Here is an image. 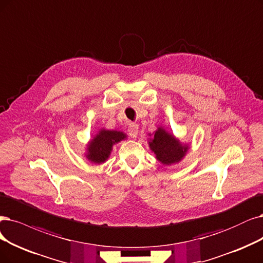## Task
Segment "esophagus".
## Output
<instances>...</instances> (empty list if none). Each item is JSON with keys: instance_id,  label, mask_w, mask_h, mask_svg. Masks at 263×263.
Here are the masks:
<instances>
[{"instance_id": "obj_1", "label": "esophagus", "mask_w": 263, "mask_h": 263, "mask_svg": "<svg viewBox=\"0 0 263 263\" xmlns=\"http://www.w3.org/2000/svg\"><path fill=\"white\" fill-rule=\"evenodd\" d=\"M128 133L131 138H137L138 133H139V125L135 123H131L128 128Z\"/></svg>"}]
</instances>
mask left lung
<instances>
[{"mask_svg":"<svg viewBox=\"0 0 263 263\" xmlns=\"http://www.w3.org/2000/svg\"><path fill=\"white\" fill-rule=\"evenodd\" d=\"M151 149L156 154V158L163 164L179 162L187 152L189 146L182 145L178 139L162 128H158L149 141Z\"/></svg>","mask_w":263,"mask_h":263,"instance_id":"8db88e82","label":"left lung"}]
</instances>
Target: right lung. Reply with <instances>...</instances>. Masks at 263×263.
Returning <instances> with one entry per match:
<instances>
[{
	"label": "right lung",
	"instance_id": "obj_1",
	"mask_svg": "<svg viewBox=\"0 0 263 263\" xmlns=\"http://www.w3.org/2000/svg\"><path fill=\"white\" fill-rule=\"evenodd\" d=\"M125 139L120 131L101 130L87 145L86 158L94 163H103L109 157L112 145Z\"/></svg>",
	"mask_w": 263,
	"mask_h": 263
}]
</instances>
